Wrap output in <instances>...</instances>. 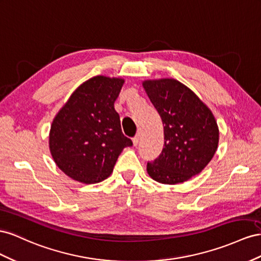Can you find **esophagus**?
Segmentation results:
<instances>
[{
  "label": "esophagus",
  "mask_w": 261,
  "mask_h": 261,
  "mask_svg": "<svg viewBox=\"0 0 261 261\" xmlns=\"http://www.w3.org/2000/svg\"><path fill=\"white\" fill-rule=\"evenodd\" d=\"M132 142H133V145H138V143H139V136H136L135 138L132 139Z\"/></svg>",
  "instance_id": "esophagus-1"
}]
</instances>
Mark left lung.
<instances>
[{"instance_id":"1","label":"left lung","mask_w":261,"mask_h":261,"mask_svg":"<svg viewBox=\"0 0 261 261\" xmlns=\"http://www.w3.org/2000/svg\"><path fill=\"white\" fill-rule=\"evenodd\" d=\"M143 87L164 125V147L147 162V173L161 184L187 181L201 173L219 144L211 110L190 88L174 79L144 81Z\"/></svg>"}]
</instances>
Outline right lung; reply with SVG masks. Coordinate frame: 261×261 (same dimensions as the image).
<instances>
[{"label":"right lung","mask_w":261,"mask_h":261,"mask_svg":"<svg viewBox=\"0 0 261 261\" xmlns=\"http://www.w3.org/2000/svg\"><path fill=\"white\" fill-rule=\"evenodd\" d=\"M122 79L94 76L80 85L51 124L54 161L72 179L100 182L113 173L118 156L132 141L123 136L114 103Z\"/></svg>","instance_id":"add662e5"}]
</instances>
